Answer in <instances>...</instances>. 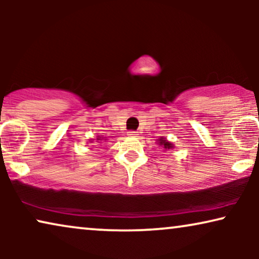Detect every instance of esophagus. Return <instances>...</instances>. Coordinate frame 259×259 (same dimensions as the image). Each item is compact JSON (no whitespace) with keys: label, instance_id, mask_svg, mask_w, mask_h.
<instances>
[{"label":"esophagus","instance_id":"obj_1","mask_svg":"<svg viewBox=\"0 0 259 259\" xmlns=\"http://www.w3.org/2000/svg\"><path fill=\"white\" fill-rule=\"evenodd\" d=\"M128 136H130V137H138V133L136 132V131H130Z\"/></svg>","mask_w":259,"mask_h":259}]
</instances>
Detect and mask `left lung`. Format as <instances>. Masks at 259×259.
<instances>
[{
  "label": "left lung",
  "mask_w": 259,
  "mask_h": 259,
  "mask_svg": "<svg viewBox=\"0 0 259 259\" xmlns=\"http://www.w3.org/2000/svg\"><path fill=\"white\" fill-rule=\"evenodd\" d=\"M159 145H161L165 150H169V148H172V146H173L171 143H168V141L164 139V138H160V139H159Z\"/></svg>",
  "instance_id": "left-lung-1"
}]
</instances>
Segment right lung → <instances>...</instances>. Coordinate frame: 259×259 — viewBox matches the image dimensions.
Instances as JSON below:
<instances>
[{
	"label": "right lung",
	"instance_id": "obj_1",
	"mask_svg": "<svg viewBox=\"0 0 259 259\" xmlns=\"http://www.w3.org/2000/svg\"><path fill=\"white\" fill-rule=\"evenodd\" d=\"M97 140H104V138H102V139H100V138H99V139H97ZM106 140V139H105Z\"/></svg>",
	"mask_w": 259,
	"mask_h": 259
}]
</instances>
